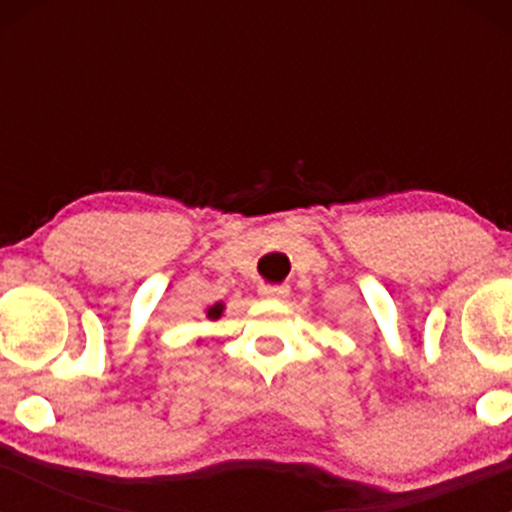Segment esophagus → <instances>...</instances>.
Wrapping results in <instances>:
<instances>
[{
	"label": "esophagus",
	"instance_id": "esophagus-1",
	"mask_svg": "<svg viewBox=\"0 0 512 512\" xmlns=\"http://www.w3.org/2000/svg\"><path fill=\"white\" fill-rule=\"evenodd\" d=\"M289 289L287 287H260V297L262 299H285Z\"/></svg>",
	"mask_w": 512,
	"mask_h": 512
}]
</instances>
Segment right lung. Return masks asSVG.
Instances as JSON below:
<instances>
[{
  "label": "right lung",
  "mask_w": 512,
  "mask_h": 512,
  "mask_svg": "<svg viewBox=\"0 0 512 512\" xmlns=\"http://www.w3.org/2000/svg\"><path fill=\"white\" fill-rule=\"evenodd\" d=\"M223 312H225V304L218 302V304H213V307L205 309V317H208V319H220V317H223Z\"/></svg>",
  "instance_id": "1"
}]
</instances>
